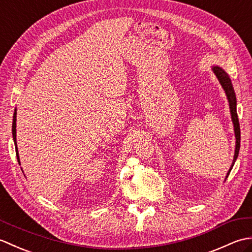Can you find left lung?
Instances as JSON below:
<instances>
[{
  "label": "left lung",
  "mask_w": 252,
  "mask_h": 252,
  "mask_svg": "<svg viewBox=\"0 0 252 252\" xmlns=\"http://www.w3.org/2000/svg\"><path fill=\"white\" fill-rule=\"evenodd\" d=\"M213 71H215L217 78L220 81L222 88L224 89L227 96L228 103H229V109H231V115H232V119L234 123V130H235V136H236V148H235V155H234V160L232 163V167L229 169L227 175L231 172V170L233 168V165L236 161V159L238 157V153H239V148H240V127H239V121H238V116H237V111H236V96H235L234 93V89L231 82V79L227 76V73L221 69L220 67H213Z\"/></svg>",
  "instance_id": "left-lung-1"
}]
</instances>
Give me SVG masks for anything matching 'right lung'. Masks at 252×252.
I'll return each instance as SVG.
<instances>
[{
  "label": "right lung",
  "mask_w": 252,
  "mask_h": 252,
  "mask_svg": "<svg viewBox=\"0 0 252 252\" xmlns=\"http://www.w3.org/2000/svg\"><path fill=\"white\" fill-rule=\"evenodd\" d=\"M13 138H14V142H15V148H16V156H17V160L20 164L19 161V156H18V148H17V143H16V109L14 112V119H13Z\"/></svg>",
  "instance_id": "1"
}]
</instances>
